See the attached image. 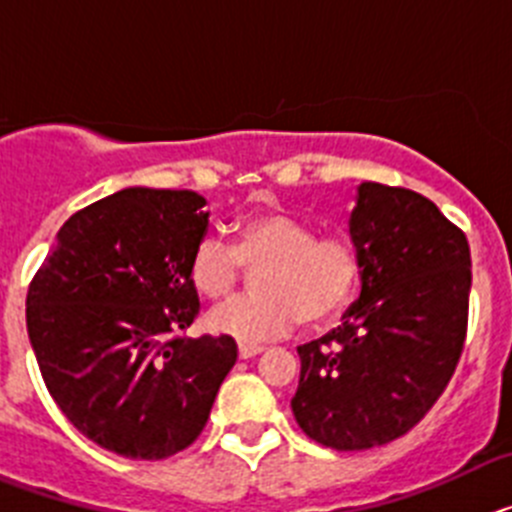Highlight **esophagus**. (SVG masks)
Here are the masks:
<instances>
[{
    "instance_id": "obj_1",
    "label": "esophagus",
    "mask_w": 512,
    "mask_h": 512,
    "mask_svg": "<svg viewBox=\"0 0 512 512\" xmlns=\"http://www.w3.org/2000/svg\"><path fill=\"white\" fill-rule=\"evenodd\" d=\"M261 351H264L261 346H246V343L238 346V356H241V359H253V356H259Z\"/></svg>"
}]
</instances>
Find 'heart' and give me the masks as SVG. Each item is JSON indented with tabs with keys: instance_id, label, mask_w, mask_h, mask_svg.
<instances>
[{
	"instance_id": "1",
	"label": "heart",
	"mask_w": 512,
	"mask_h": 512,
	"mask_svg": "<svg viewBox=\"0 0 512 512\" xmlns=\"http://www.w3.org/2000/svg\"><path fill=\"white\" fill-rule=\"evenodd\" d=\"M244 266L256 271V295L215 307L205 325L210 333L246 346L287 336L300 323L315 325L346 307L359 282V253L343 238L323 235L300 217L261 210L235 225L233 246L202 238L189 256V284L205 300L233 292Z\"/></svg>"
}]
</instances>
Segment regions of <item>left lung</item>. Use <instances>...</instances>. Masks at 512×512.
<instances>
[{"label":"left lung","mask_w":512,"mask_h":512,"mask_svg":"<svg viewBox=\"0 0 512 512\" xmlns=\"http://www.w3.org/2000/svg\"><path fill=\"white\" fill-rule=\"evenodd\" d=\"M359 300L328 336L297 348L292 413L312 441L364 451L395 441L433 408L467 336V235L431 200L361 182L348 217Z\"/></svg>","instance_id":"obj_1"}]
</instances>
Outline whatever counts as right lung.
<instances>
[{"instance_id": "obj_1", "label": "right lung", "mask_w": 512, "mask_h": 512, "mask_svg": "<svg viewBox=\"0 0 512 512\" xmlns=\"http://www.w3.org/2000/svg\"><path fill=\"white\" fill-rule=\"evenodd\" d=\"M207 200L128 187L63 223L27 292V336L76 431L128 459H166L205 428L233 338L179 336L200 312L189 256Z\"/></svg>"}]
</instances>
